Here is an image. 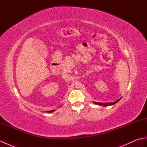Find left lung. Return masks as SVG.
Segmentation results:
<instances>
[{"mask_svg":"<svg viewBox=\"0 0 147 147\" xmlns=\"http://www.w3.org/2000/svg\"><path fill=\"white\" fill-rule=\"evenodd\" d=\"M119 100V99L117 100V101H115V102H114V103H97V102H95V104H98V105H103V106H108V105H113V104H115V103L117 102Z\"/></svg>","mask_w":147,"mask_h":147,"instance_id":"obj_1","label":"left lung"}]
</instances>
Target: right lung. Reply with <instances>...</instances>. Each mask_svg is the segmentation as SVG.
Here are the masks:
<instances>
[{
  "label": "right lung",
  "mask_w": 147,
  "mask_h": 147,
  "mask_svg": "<svg viewBox=\"0 0 147 147\" xmlns=\"http://www.w3.org/2000/svg\"><path fill=\"white\" fill-rule=\"evenodd\" d=\"M54 112V110H53V111H49L48 112Z\"/></svg>",
  "instance_id": "add662e5"
}]
</instances>
